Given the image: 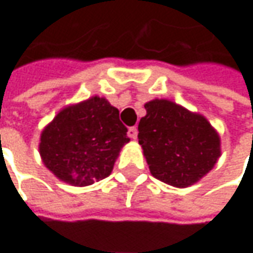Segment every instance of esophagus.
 <instances>
[{
  "label": "esophagus",
  "mask_w": 253,
  "mask_h": 253,
  "mask_svg": "<svg viewBox=\"0 0 253 253\" xmlns=\"http://www.w3.org/2000/svg\"><path fill=\"white\" fill-rule=\"evenodd\" d=\"M128 136L135 141V139L138 138V128H136V126H131V128L128 129Z\"/></svg>",
  "instance_id": "esophagus-1"
}]
</instances>
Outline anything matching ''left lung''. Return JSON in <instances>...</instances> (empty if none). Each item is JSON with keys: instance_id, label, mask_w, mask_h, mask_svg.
Masks as SVG:
<instances>
[{"instance_id": "1", "label": "left lung", "mask_w": 253, "mask_h": 253, "mask_svg": "<svg viewBox=\"0 0 253 253\" xmlns=\"http://www.w3.org/2000/svg\"><path fill=\"white\" fill-rule=\"evenodd\" d=\"M145 110L138 139L153 177L184 189L215 166L221 139L204 115L165 98L148 101Z\"/></svg>"}]
</instances>
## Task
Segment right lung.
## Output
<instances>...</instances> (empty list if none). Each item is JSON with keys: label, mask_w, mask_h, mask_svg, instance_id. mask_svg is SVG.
I'll list each match as a JSON object with an SVG mask.
<instances>
[{"label": "right lung", "mask_w": 253, "mask_h": 253, "mask_svg": "<svg viewBox=\"0 0 253 253\" xmlns=\"http://www.w3.org/2000/svg\"><path fill=\"white\" fill-rule=\"evenodd\" d=\"M120 111L104 97L70 104L41 133L43 165L60 181L90 186L111 174L120 152L129 142Z\"/></svg>", "instance_id": "1"}]
</instances>
